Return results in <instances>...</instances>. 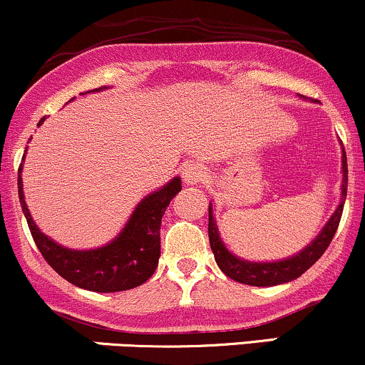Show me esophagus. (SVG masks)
Listing matches in <instances>:
<instances>
[{
  "label": "esophagus",
  "mask_w": 365,
  "mask_h": 365,
  "mask_svg": "<svg viewBox=\"0 0 365 365\" xmlns=\"http://www.w3.org/2000/svg\"><path fill=\"white\" fill-rule=\"evenodd\" d=\"M182 178L187 184H196L205 178L203 167L198 165V164H187L182 169Z\"/></svg>",
  "instance_id": "esophagus-1"
}]
</instances>
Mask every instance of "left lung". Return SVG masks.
<instances>
[{
  "instance_id": "8db88e82",
  "label": "left lung",
  "mask_w": 365,
  "mask_h": 365,
  "mask_svg": "<svg viewBox=\"0 0 365 365\" xmlns=\"http://www.w3.org/2000/svg\"><path fill=\"white\" fill-rule=\"evenodd\" d=\"M341 169H344V181H341V201L338 205L328 224L323 227L321 234L312 241L309 246L304 247L292 258L273 261V263H251V261H244L225 247L222 242L220 234H218V227L215 218H213L212 203L208 207V237H210V247H212L213 255H215V261L218 268L225 273L227 277L232 280L239 282V284L255 285V287H273L287 284V282L295 280L307 272L312 264L318 261L323 252L328 250L329 242H331L333 235H335L338 224L341 220V212H344V203L346 196V184H349V167H346V155L344 150L341 155Z\"/></svg>"
}]
</instances>
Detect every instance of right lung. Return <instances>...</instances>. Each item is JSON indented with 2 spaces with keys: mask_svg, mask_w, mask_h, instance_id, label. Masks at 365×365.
<instances>
[{
  "mask_svg": "<svg viewBox=\"0 0 365 365\" xmlns=\"http://www.w3.org/2000/svg\"><path fill=\"white\" fill-rule=\"evenodd\" d=\"M102 88H96L92 92H98ZM44 119L42 118L38 121V126L44 123ZM24 158L25 153L21 160ZM179 191H181V179L174 178L164 187L153 191L140 201L128 224L114 241L97 250L75 251L59 246L34 224L21 186V164L19 167L20 207L42 258L64 280L92 292L130 290L145 284L153 275L160 256L162 217Z\"/></svg>",
  "mask_w": 365,
  "mask_h": 365,
  "instance_id": "1",
  "label": "right lung"
}]
</instances>
